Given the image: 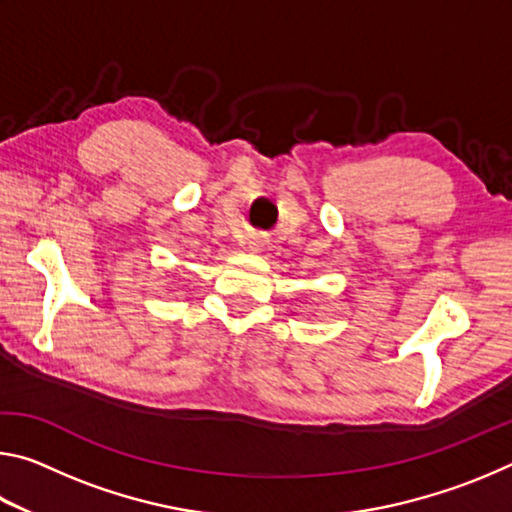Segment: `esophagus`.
<instances>
[{"mask_svg":"<svg viewBox=\"0 0 512 512\" xmlns=\"http://www.w3.org/2000/svg\"><path fill=\"white\" fill-rule=\"evenodd\" d=\"M244 246L248 250H253V253H257V250H262V246H264V235L262 232H248Z\"/></svg>","mask_w":512,"mask_h":512,"instance_id":"34e87169","label":"esophagus"}]
</instances>
